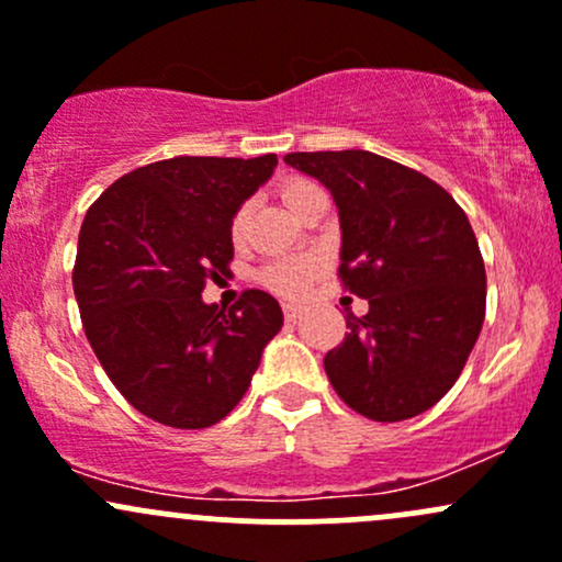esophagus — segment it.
<instances>
[{"label":"esophagus","mask_w":562,"mask_h":562,"mask_svg":"<svg viewBox=\"0 0 562 562\" xmlns=\"http://www.w3.org/2000/svg\"><path fill=\"white\" fill-rule=\"evenodd\" d=\"M283 316H286V322H297V318L303 316V305L283 303Z\"/></svg>","instance_id":"esophagus-1"}]
</instances>
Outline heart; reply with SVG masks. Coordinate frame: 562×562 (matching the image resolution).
Returning <instances> with one entry per match:
<instances>
[{
  "mask_svg": "<svg viewBox=\"0 0 562 562\" xmlns=\"http://www.w3.org/2000/svg\"><path fill=\"white\" fill-rule=\"evenodd\" d=\"M316 192H322V190H318L313 182H307V179H300V177L286 179V182H281V187H279L283 206L292 211L294 216L300 214V209H303L305 203L316 195ZM246 225H249V209L240 206L231 220L233 244H240V240H244ZM322 270H324L322 257L292 255V257L273 259V262L265 265V268L257 273V281L262 283L268 292L281 294V297H300V294H303L305 289L311 286L318 276H322Z\"/></svg>",
  "mask_w": 562,
  "mask_h": 562,
  "instance_id": "1",
  "label": "heart"
}]
</instances>
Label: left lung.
I'll list each match as a JSON object with an SVG mask.
<instances>
[{"label":"left lung","instance_id":"obj_1","mask_svg":"<svg viewBox=\"0 0 562 562\" xmlns=\"http://www.w3.org/2000/svg\"><path fill=\"white\" fill-rule=\"evenodd\" d=\"M340 214V281L370 311L324 356L331 389L380 424L426 413L452 389L482 322L485 262L463 209L420 171L364 149L292 153Z\"/></svg>","mask_w":562,"mask_h":562}]
</instances>
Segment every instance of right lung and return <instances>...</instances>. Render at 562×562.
I'll list each match as a JSON object with an SVG mask.
<instances>
[{
    "label": "right lung",
    "instance_id": "1",
    "mask_svg": "<svg viewBox=\"0 0 562 562\" xmlns=\"http://www.w3.org/2000/svg\"><path fill=\"white\" fill-rule=\"evenodd\" d=\"M262 158H171L120 177L88 209L71 283L88 342L120 394L171 428H209L244 400L279 300L246 289L203 303L231 273V220L270 179Z\"/></svg>",
    "mask_w": 562,
    "mask_h": 562
}]
</instances>
